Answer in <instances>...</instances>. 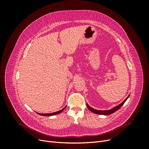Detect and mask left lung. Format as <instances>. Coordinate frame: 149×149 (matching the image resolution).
<instances>
[{
  "mask_svg": "<svg viewBox=\"0 0 149 149\" xmlns=\"http://www.w3.org/2000/svg\"><path fill=\"white\" fill-rule=\"evenodd\" d=\"M129 96H130V94L127 97V98H126L125 100L123 102H122L120 104H119V105H118V106H116V107H113V108H112V109H109V110H104V111H102V110H97V109H94V108H93V107H90V106L88 104H86V105H87V107H88V109H89L90 111H91L92 112H93V113H95V114H101V115H110V114H112V113H114V112H115L116 111H118L119 109H120V108L123 106V104H124V102L126 101V100H127V99L129 98Z\"/></svg>",
  "mask_w": 149,
  "mask_h": 149,
  "instance_id": "left-lung-1",
  "label": "left lung"
}]
</instances>
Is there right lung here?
<instances>
[{
  "label": "right lung",
  "mask_w": 149,
  "mask_h": 149,
  "mask_svg": "<svg viewBox=\"0 0 149 149\" xmlns=\"http://www.w3.org/2000/svg\"><path fill=\"white\" fill-rule=\"evenodd\" d=\"M66 108V106L63 108V109H62L60 111H58L57 112H52V113H48V114H41V113H38L37 114H39V115H41V116H54V115H56L58 114H60L61 113V112L65 110V109Z\"/></svg>",
  "instance_id": "1"
}]
</instances>
